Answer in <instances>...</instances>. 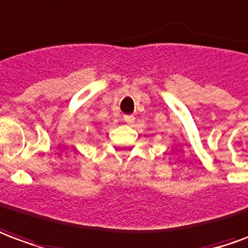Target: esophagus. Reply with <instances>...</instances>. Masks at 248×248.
Here are the masks:
<instances>
[{"mask_svg": "<svg viewBox=\"0 0 248 248\" xmlns=\"http://www.w3.org/2000/svg\"><path fill=\"white\" fill-rule=\"evenodd\" d=\"M124 121H125L127 124H129V125H132L133 123H135V117H133L132 115H125L124 116Z\"/></svg>", "mask_w": 248, "mask_h": 248, "instance_id": "obj_1", "label": "esophagus"}]
</instances>
